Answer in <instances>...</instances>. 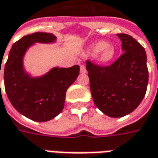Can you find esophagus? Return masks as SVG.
Segmentation results:
<instances>
[{"instance_id": "1", "label": "esophagus", "mask_w": 158, "mask_h": 158, "mask_svg": "<svg viewBox=\"0 0 158 158\" xmlns=\"http://www.w3.org/2000/svg\"><path fill=\"white\" fill-rule=\"evenodd\" d=\"M80 72L81 74H84V73H87V69L85 67L84 65H80Z\"/></svg>"}]
</instances>
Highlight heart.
I'll return each instance as SVG.
<instances>
[{
	"label": "heart",
	"mask_w": 158,
	"mask_h": 158,
	"mask_svg": "<svg viewBox=\"0 0 158 158\" xmlns=\"http://www.w3.org/2000/svg\"><path fill=\"white\" fill-rule=\"evenodd\" d=\"M87 52L91 55H96L98 62L106 64L111 61L114 57L115 48L105 41H98L92 44L87 49Z\"/></svg>",
	"instance_id": "obj_1"
}]
</instances>
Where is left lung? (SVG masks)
I'll list each match as a JSON object with an SVG mask.
<instances>
[{"label": "left lung", "instance_id": "8db88e82", "mask_svg": "<svg viewBox=\"0 0 158 158\" xmlns=\"http://www.w3.org/2000/svg\"><path fill=\"white\" fill-rule=\"evenodd\" d=\"M123 55L109 66L87 61L90 90L97 108L106 115L120 118L133 112L145 97L148 84L147 54L125 33H118Z\"/></svg>", "mask_w": 158, "mask_h": 158}]
</instances>
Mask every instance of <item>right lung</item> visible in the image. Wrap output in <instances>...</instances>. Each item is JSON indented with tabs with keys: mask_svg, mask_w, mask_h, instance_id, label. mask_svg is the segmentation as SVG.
Masks as SVG:
<instances>
[{
	"mask_svg": "<svg viewBox=\"0 0 158 158\" xmlns=\"http://www.w3.org/2000/svg\"><path fill=\"white\" fill-rule=\"evenodd\" d=\"M56 40L53 33H49L23 36L12 45L3 70L9 101L18 112L34 121H49L62 112L66 90L80 71L77 65L54 67L40 77H32L26 71L23 59L27 49L35 43L54 44Z\"/></svg>",
	"mask_w": 158,
	"mask_h": 158,
	"instance_id": "1",
	"label": "right lung"
}]
</instances>
